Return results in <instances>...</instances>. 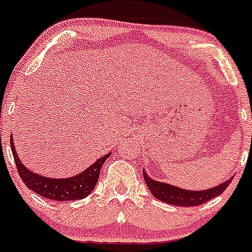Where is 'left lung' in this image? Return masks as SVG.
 <instances>
[{
    "mask_svg": "<svg viewBox=\"0 0 252 252\" xmlns=\"http://www.w3.org/2000/svg\"><path fill=\"white\" fill-rule=\"evenodd\" d=\"M142 173H144V179L147 188L156 199H158L162 202H166V204L183 206V207L199 206L210 201L211 199L222 194L233 179V178H229V179L225 180L222 184L217 185V187L210 188V189L206 190H197L196 191V190H187L179 187H174V185L167 184V183L163 182H157V180L149 177L145 169H142Z\"/></svg>",
    "mask_w": 252,
    "mask_h": 252,
    "instance_id": "1",
    "label": "left lung"
}]
</instances>
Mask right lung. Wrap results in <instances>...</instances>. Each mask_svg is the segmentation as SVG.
Here are the masks:
<instances>
[{
    "instance_id": "1",
    "label": "right lung",
    "mask_w": 252,
    "mask_h": 252,
    "mask_svg": "<svg viewBox=\"0 0 252 252\" xmlns=\"http://www.w3.org/2000/svg\"><path fill=\"white\" fill-rule=\"evenodd\" d=\"M11 149L14 162L17 164L18 173L24 184L36 194L53 201H74L88 196L96 187V183L100 177L101 167L111 156V152H108L105 156L96 159L85 171L80 172L74 177L50 178L35 173L24 166L14 149L13 138H11Z\"/></svg>"
}]
</instances>
